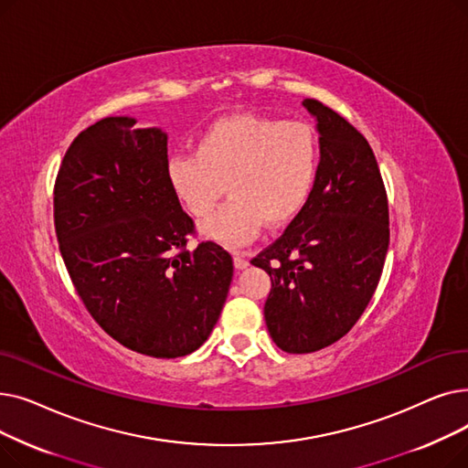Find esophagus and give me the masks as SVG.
I'll return each instance as SVG.
<instances>
[{
  "label": "esophagus",
  "instance_id": "1",
  "mask_svg": "<svg viewBox=\"0 0 468 468\" xmlns=\"http://www.w3.org/2000/svg\"><path fill=\"white\" fill-rule=\"evenodd\" d=\"M234 266L238 271H243V269H248V266H250V261L246 257H241V255H234Z\"/></svg>",
  "mask_w": 468,
  "mask_h": 468
}]
</instances>
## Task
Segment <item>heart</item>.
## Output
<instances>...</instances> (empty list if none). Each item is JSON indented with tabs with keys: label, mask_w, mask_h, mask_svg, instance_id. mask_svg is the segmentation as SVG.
<instances>
[{
	"label": "heart",
	"mask_w": 468,
	"mask_h": 468,
	"mask_svg": "<svg viewBox=\"0 0 468 468\" xmlns=\"http://www.w3.org/2000/svg\"><path fill=\"white\" fill-rule=\"evenodd\" d=\"M318 169V143L301 122L236 114L213 122L194 154H175L167 179L183 207L207 217L222 192L229 202L199 232L229 250L251 243L264 222L280 227L304 206Z\"/></svg>",
	"instance_id": "heart-1"
}]
</instances>
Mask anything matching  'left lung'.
<instances>
[{"mask_svg":"<svg viewBox=\"0 0 468 468\" xmlns=\"http://www.w3.org/2000/svg\"><path fill=\"white\" fill-rule=\"evenodd\" d=\"M320 162L313 190L280 239L251 262L272 280L264 320L289 354L339 341L369 304L388 251V202L375 154L358 129L316 99Z\"/></svg>","mask_w":468,"mask_h":468,"instance_id":"1","label":"left lung"}]
</instances>
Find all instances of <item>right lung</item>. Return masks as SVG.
Segmentation results:
<instances>
[{"label":"right lung","mask_w":468,"mask_h":468,"mask_svg":"<svg viewBox=\"0 0 468 468\" xmlns=\"http://www.w3.org/2000/svg\"><path fill=\"white\" fill-rule=\"evenodd\" d=\"M135 123L110 116L74 139L55 183V230L78 295L108 335L179 358L211 335L234 264L213 241L185 250L194 222L167 179V133Z\"/></svg>","instance_id":"1"}]
</instances>
